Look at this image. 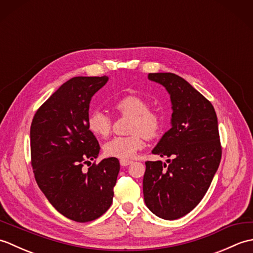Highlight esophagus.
I'll return each mask as SVG.
<instances>
[{"label": "esophagus", "instance_id": "esophagus-1", "mask_svg": "<svg viewBox=\"0 0 253 253\" xmlns=\"http://www.w3.org/2000/svg\"><path fill=\"white\" fill-rule=\"evenodd\" d=\"M120 163H121L122 166H127V165L131 164L132 162H131V161H129V160H121Z\"/></svg>", "mask_w": 253, "mask_h": 253}]
</instances>
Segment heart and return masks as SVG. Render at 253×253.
Returning a JSON list of instances; mask_svg holds the SVG:
<instances>
[{"mask_svg":"<svg viewBox=\"0 0 253 253\" xmlns=\"http://www.w3.org/2000/svg\"><path fill=\"white\" fill-rule=\"evenodd\" d=\"M114 107L121 114L132 116L130 132L133 135L112 138L104 144V153L111 158L129 160L143 147L142 136L153 138L158 135L162 118L157 112L149 110L147 101L138 95L123 96L115 102ZM111 127L112 120L105 112L94 110L89 114L88 128L95 136H107Z\"/></svg>","mask_w":253,"mask_h":253,"instance_id":"heart-1","label":"heart"}]
</instances>
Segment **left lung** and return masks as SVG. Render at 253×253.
Wrapping results in <instances>:
<instances>
[{
	"label": "left lung",
	"instance_id": "left-lung-1",
	"mask_svg": "<svg viewBox=\"0 0 253 253\" xmlns=\"http://www.w3.org/2000/svg\"><path fill=\"white\" fill-rule=\"evenodd\" d=\"M162 84L171 103L170 129L152 150L161 161L146 162L143 197L155 215L173 221L195 209L206 195L221 162L214 107L184 78L171 73L149 74Z\"/></svg>",
	"mask_w": 253,
	"mask_h": 253
}]
</instances>
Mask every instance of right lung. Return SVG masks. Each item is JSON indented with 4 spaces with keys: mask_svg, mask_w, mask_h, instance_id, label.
<instances>
[{
    "mask_svg": "<svg viewBox=\"0 0 253 253\" xmlns=\"http://www.w3.org/2000/svg\"><path fill=\"white\" fill-rule=\"evenodd\" d=\"M109 77H74L37 111L30 127L31 165L47 200L75 222L93 221L111 207L120 173L116 158H98L100 146L88 128L89 105Z\"/></svg>",
    "mask_w": 253,
    "mask_h": 253,
    "instance_id": "obj_1",
    "label": "right lung"
}]
</instances>
